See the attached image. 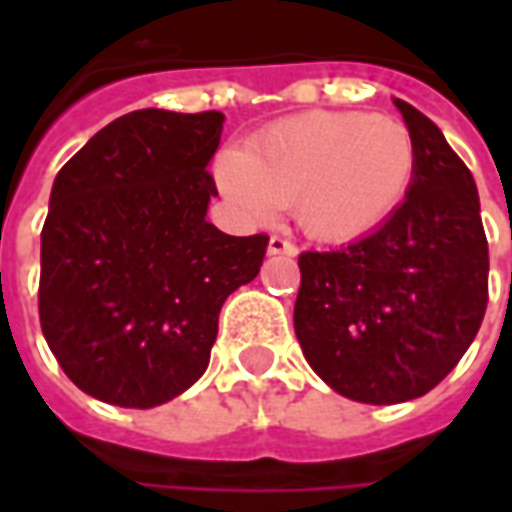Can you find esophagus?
Masks as SVG:
<instances>
[{
  "label": "esophagus",
  "instance_id": "1",
  "mask_svg": "<svg viewBox=\"0 0 512 512\" xmlns=\"http://www.w3.org/2000/svg\"><path fill=\"white\" fill-rule=\"evenodd\" d=\"M299 252L296 249V244L293 241H288V238H282V235H271V241H268V255H288L293 257Z\"/></svg>",
  "mask_w": 512,
  "mask_h": 512
}]
</instances>
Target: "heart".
<instances>
[{
  "instance_id": "heart-1",
  "label": "heart",
  "mask_w": 512,
  "mask_h": 512,
  "mask_svg": "<svg viewBox=\"0 0 512 512\" xmlns=\"http://www.w3.org/2000/svg\"><path fill=\"white\" fill-rule=\"evenodd\" d=\"M414 172V136L395 117L310 112L252 136L241 156L227 153L216 178L255 222L293 205L310 238L351 244L403 205Z\"/></svg>"
}]
</instances>
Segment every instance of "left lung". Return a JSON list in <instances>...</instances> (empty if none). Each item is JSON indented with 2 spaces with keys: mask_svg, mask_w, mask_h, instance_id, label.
Instances as JSON below:
<instances>
[{
  "mask_svg": "<svg viewBox=\"0 0 512 512\" xmlns=\"http://www.w3.org/2000/svg\"><path fill=\"white\" fill-rule=\"evenodd\" d=\"M417 145L406 200L376 233L299 257L293 326L343 397L392 406L461 362L488 304V241L469 167L439 126L395 98Z\"/></svg>",
  "mask_w": 512,
  "mask_h": 512,
  "instance_id": "obj_1",
  "label": "left lung"
}]
</instances>
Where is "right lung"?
I'll return each instance as SVG.
<instances>
[{
	"instance_id": "obj_1",
	"label": "right lung",
	"mask_w": 512,
	"mask_h": 512,
	"mask_svg": "<svg viewBox=\"0 0 512 512\" xmlns=\"http://www.w3.org/2000/svg\"><path fill=\"white\" fill-rule=\"evenodd\" d=\"M222 112L139 109L57 172L40 233V326L87 395L153 408L205 373L224 299L257 277L268 235L205 222Z\"/></svg>"
}]
</instances>
